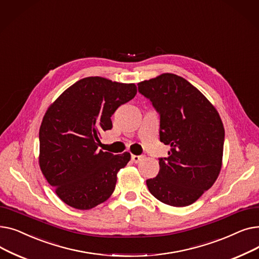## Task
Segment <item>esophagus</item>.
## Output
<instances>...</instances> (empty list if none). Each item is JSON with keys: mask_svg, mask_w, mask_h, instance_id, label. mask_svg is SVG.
Returning a JSON list of instances; mask_svg holds the SVG:
<instances>
[{"mask_svg": "<svg viewBox=\"0 0 259 259\" xmlns=\"http://www.w3.org/2000/svg\"><path fill=\"white\" fill-rule=\"evenodd\" d=\"M144 156L143 155H132L131 156V159L133 162H135V164H138V162H140L141 160H143Z\"/></svg>", "mask_w": 259, "mask_h": 259, "instance_id": "1", "label": "esophagus"}]
</instances>
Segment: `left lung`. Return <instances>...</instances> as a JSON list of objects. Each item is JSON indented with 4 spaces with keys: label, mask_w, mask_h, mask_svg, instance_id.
<instances>
[{
    "label": "left lung",
    "mask_w": 259,
    "mask_h": 259,
    "mask_svg": "<svg viewBox=\"0 0 259 259\" xmlns=\"http://www.w3.org/2000/svg\"><path fill=\"white\" fill-rule=\"evenodd\" d=\"M139 85L159 113V140L171 147L159 172L147 180L150 193L173 207H186L209 190L223 165L225 129L215 107L187 79L162 73Z\"/></svg>",
    "instance_id": "8db88e82"
}]
</instances>
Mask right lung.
I'll return each instance as SVG.
<instances>
[{
  "label": "right lung",
  "mask_w": 259,
  "mask_h": 259,
  "mask_svg": "<svg viewBox=\"0 0 259 259\" xmlns=\"http://www.w3.org/2000/svg\"><path fill=\"white\" fill-rule=\"evenodd\" d=\"M137 92L134 84L89 76L66 89L47 109L38 134V164L68 206L89 210L113 193L116 174L131 155L99 150L100 137L112 128L116 109Z\"/></svg>",
  "instance_id": "right-lung-1"
}]
</instances>
